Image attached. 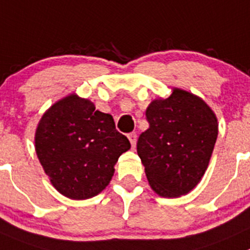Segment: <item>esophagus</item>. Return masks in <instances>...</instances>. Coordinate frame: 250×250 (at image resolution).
<instances>
[{"label":"esophagus","instance_id":"obj_1","mask_svg":"<svg viewBox=\"0 0 250 250\" xmlns=\"http://www.w3.org/2000/svg\"><path fill=\"white\" fill-rule=\"evenodd\" d=\"M127 137H129L130 140V144H131L132 148H135V146H136V140H137V135L135 134V132H131V134L127 135Z\"/></svg>","mask_w":250,"mask_h":250}]
</instances>
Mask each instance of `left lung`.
Masks as SVG:
<instances>
[{"label":"left lung","mask_w":250,"mask_h":250,"mask_svg":"<svg viewBox=\"0 0 250 250\" xmlns=\"http://www.w3.org/2000/svg\"><path fill=\"white\" fill-rule=\"evenodd\" d=\"M149 127L137 141V154L149 187L162 198H179L200 183L218 135L216 114L200 97L173 87L167 98L146 109Z\"/></svg>","instance_id":"left-lung-1"}]
</instances>
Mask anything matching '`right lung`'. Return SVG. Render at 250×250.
Returning a JSON list of instances; mask_svg holds the SVG:
<instances>
[{
    "mask_svg": "<svg viewBox=\"0 0 250 250\" xmlns=\"http://www.w3.org/2000/svg\"><path fill=\"white\" fill-rule=\"evenodd\" d=\"M35 152L61 195L85 200L109 185L119 157L131 145L118 132L110 114L76 93L55 102L38 123Z\"/></svg>",
    "mask_w": 250,
    "mask_h": 250,
    "instance_id": "add662e5",
    "label": "right lung"
}]
</instances>
